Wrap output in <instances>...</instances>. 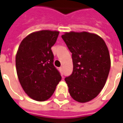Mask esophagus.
Listing matches in <instances>:
<instances>
[{
    "instance_id": "esophagus-1",
    "label": "esophagus",
    "mask_w": 123,
    "mask_h": 123,
    "mask_svg": "<svg viewBox=\"0 0 123 123\" xmlns=\"http://www.w3.org/2000/svg\"><path fill=\"white\" fill-rule=\"evenodd\" d=\"M59 70H60V72L62 73H63V67H61L59 68Z\"/></svg>"
}]
</instances>
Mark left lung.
Segmentation results:
<instances>
[{
  "label": "left lung",
  "instance_id": "8db88e82",
  "mask_svg": "<svg viewBox=\"0 0 123 123\" xmlns=\"http://www.w3.org/2000/svg\"><path fill=\"white\" fill-rule=\"evenodd\" d=\"M72 53L73 70L64 80L71 97L86 103L100 93L111 68L108 48L103 39L95 34L65 32L61 36Z\"/></svg>",
  "mask_w": 123,
  "mask_h": 123
}]
</instances>
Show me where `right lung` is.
Instances as JSON below:
<instances>
[{
    "mask_svg": "<svg viewBox=\"0 0 123 123\" xmlns=\"http://www.w3.org/2000/svg\"><path fill=\"white\" fill-rule=\"evenodd\" d=\"M59 31H41L28 35L20 44L16 55V68L19 82L27 95L38 101L49 99L61 80L54 66L51 47Z\"/></svg>",
    "mask_w": 123,
    "mask_h": 123,
    "instance_id": "1",
    "label": "right lung"
}]
</instances>
